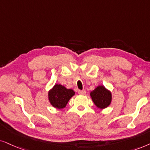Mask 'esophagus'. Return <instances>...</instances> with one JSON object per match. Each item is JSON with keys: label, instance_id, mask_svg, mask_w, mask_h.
<instances>
[{"label": "esophagus", "instance_id": "1", "mask_svg": "<svg viewBox=\"0 0 150 150\" xmlns=\"http://www.w3.org/2000/svg\"><path fill=\"white\" fill-rule=\"evenodd\" d=\"M78 93L79 94V95H86V91L85 90H83V91H79Z\"/></svg>", "mask_w": 150, "mask_h": 150}]
</instances>
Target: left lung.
I'll return each mask as SVG.
<instances>
[{"instance_id":"left-lung-1","label":"left lung","mask_w":150,"mask_h":150,"mask_svg":"<svg viewBox=\"0 0 150 150\" xmlns=\"http://www.w3.org/2000/svg\"><path fill=\"white\" fill-rule=\"evenodd\" d=\"M93 103L98 108H106L112 102V93L104 86L99 85L90 93Z\"/></svg>"}]
</instances>
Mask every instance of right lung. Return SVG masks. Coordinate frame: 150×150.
Returning <instances> with one entry per match:
<instances>
[{"label":"right lung","instance_id":"right-lung-1","mask_svg":"<svg viewBox=\"0 0 150 150\" xmlns=\"http://www.w3.org/2000/svg\"><path fill=\"white\" fill-rule=\"evenodd\" d=\"M75 93L73 89H68L64 86L56 83L48 92V99L51 105L56 109H63Z\"/></svg>","mask_w":150,"mask_h":150}]
</instances>
